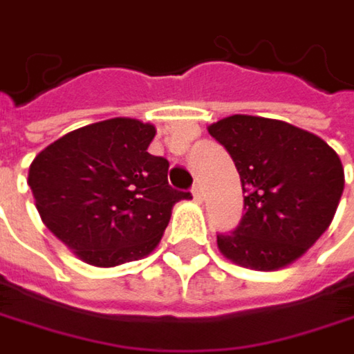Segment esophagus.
Returning a JSON list of instances; mask_svg holds the SVG:
<instances>
[{
  "instance_id": "esophagus-1",
  "label": "esophagus",
  "mask_w": 354,
  "mask_h": 354,
  "mask_svg": "<svg viewBox=\"0 0 354 354\" xmlns=\"http://www.w3.org/2000/svg\"><path fill=\"white\" fill-rule=\"evenodd\" d=\"M192 196H194V201H196V203H203V201H205V190H203V186H201V184H194V188H192Z\"/></svg>"
}]
</instances>
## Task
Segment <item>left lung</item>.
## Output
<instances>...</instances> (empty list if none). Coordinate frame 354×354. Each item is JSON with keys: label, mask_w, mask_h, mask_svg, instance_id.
<instances>
[{"label": "left lung", "mask_w": 354, "mask_h": 354, "mask_svg": "<svg viewBox=\"0 0 354 354\" xmlns=\"http://www.w3.org/2000/svg\"><path fill=\"white\" fill-rule=\"evenodd\" d=\"M241 176L245 214L231 235H216L233 263L275 272L320 239L344 188L338 153L318 136L279 119L231 115L209 125Z\"/></svg>", "instance_id": "1"}]
</instances>
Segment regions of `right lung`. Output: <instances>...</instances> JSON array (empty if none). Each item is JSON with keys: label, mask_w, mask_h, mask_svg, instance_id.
<instances>
[{"label": "right lung", "mask_w": 354, "mask_h": 354, "mask_svg": "<svg viewBox=\"0 0 354 354\" xmlns=\"http://www.w3.org/2000/svg\"><path fill=\"white\" fill-rule=\"evenodd\" d=\"M156 127L115 117L75 129L30 164L42 223L84 263L115 268L149 255L172 207L188 192L168 184V160L147 147Z\"/></svg>", "instance_id": "obj_1"}]
</instances>
